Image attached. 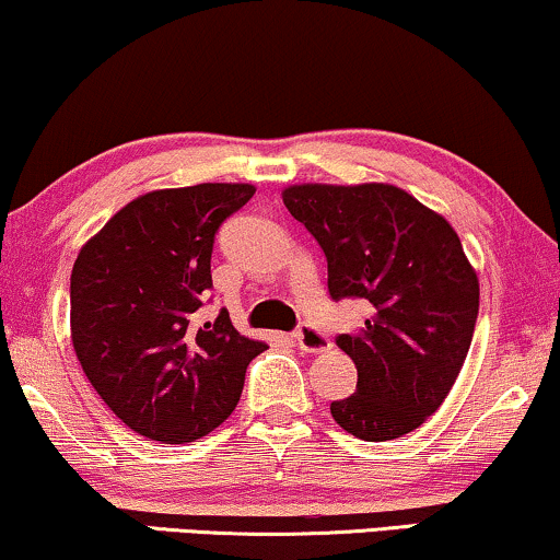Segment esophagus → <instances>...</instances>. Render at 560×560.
Instances as JSON below:
<instances>
[{"instance_id": "1", "label": "esophagus", "mask_w": 560, "mask_h": 560, "mask_svg": "<svg viewBox=\"0 0 560 560\" xmlns=\"http://www.w3.org/2000/svg\"><path fill=\"white\" fill-rule=\"evenodd\" d=\"M293 341H295L298 349L305 351V354H320V351H326L328 347H331L326 336L320 334L318 328H313L308 324L298 328V331L293 334Z\"/></svg>"}]
</instances>
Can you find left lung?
Returning <instances> with one entry per match:
<instances>
[{"mask_svg":"<svg viewBox=\"0 0 560 560\" xmlns=\"http://www.w3.org/2000/svg\"><path fill=\"white\" fill-rule=\"evenodd\" d=\"M282 201L324 249L334 301L370 303L364 326L336 339L357 364V393L331 402L334 420L362 441L416 431L446 400L477 326L479 280L462 240L389 183H303Z\"/></svg>","mask_w":560,"mask_h":560,"instance_id":"obj_1","label":"left lung"}]
</instances>
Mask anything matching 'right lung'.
I'll list each match as a JSON object with an SVG mask.
<instances>
[{"mask_svg": "<svg viewBox=\"0 0 560 560\" xmlns=\"http://www.w3.org/2000/svg\"><path fill=\"white\" fill-rule=\"evenodd\" d=\"M255 196L249 183L150 190L83 244L71 272V341L98 397L135 433L190 443L240 402L262 341L221 311L198 326L219 226Z\"/></svg>", "mask_w": 560, "mask_h": 560, "instance_id": "add662e5", "label": "right lung"}]
</instances>
